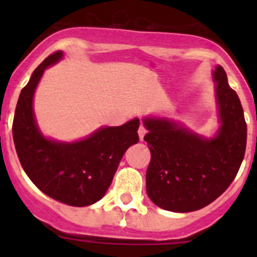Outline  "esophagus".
I'll use <instances>...</instances> for the list:
<instances>
[{
  "mask_svg": "<svg viewBox=\"0 0 257 257\" xmlns=\"http://www.w3.org/2000/svg\"><path fill=\"white\" fill-rule=\"evenodd\" d=\"M138 134H139V139H141V141H143L144 136H145V134H147V129H145V126H143V125L139 126Z\"/></svg>",
  "mask_w": 257,
  "mask_h": 257,
  "instance_id": "esophagus-1",
  "label": "esophagus"
}]
</instances>
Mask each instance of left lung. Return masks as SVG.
<instances>
[{
  "mask_svg": "<svg viewBox=\"0 0 257 257\" xmlns=\"http://www.w3.org/2000/svg\"><path fill=\"white\" fill-rule=\"evenodd\" d=\"M216 100L221 126L205 139L165 118H145L144 141L149 145L147 193L159 208L195 211L211 204L230 186L246 149V121L226 72L216 66Z\"/></svg>",
  "mask_w": 257,
  "mask_h": 257,
  "instance_id": "8db88e82",
  "label": "left lung"
}]
</instances>
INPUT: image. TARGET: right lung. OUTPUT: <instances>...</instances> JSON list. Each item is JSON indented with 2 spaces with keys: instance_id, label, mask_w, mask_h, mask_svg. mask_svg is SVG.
Segmentation results:
<instances>
[{
  "instance_id": "1",
  "label": "right lung",
  "mask_w": 257,
  "mask_h": 257,
  "mask_svg": "<svg viewBox=\"0 0 257 257\" xmlns=\"http://www.w3.org/2000/svg\"><path fill=\"white\" fill-rule=\"evenodd\" d=\"M62 56V51L48 56L21 90L12 134L23 170L42 193L67 205L88 206L104 196L124 153L139 142V119L104 126L74 143L45 138L36 124L33 94L45 69Z\"/></svg>"
}]
</instances>
